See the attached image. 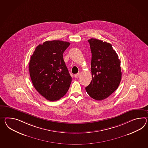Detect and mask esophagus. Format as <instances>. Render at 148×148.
<instances>
[{
	"instance_id": "1",
	"label": "esophagus",
	"mask_w": 148,
	"mask_h": 148,
	"mask_svg": "<svg viewBox=\"0 0 148 148\" xmlns=\"http://www.w3.org/2000/svg\"><path fill=\"white\" fill-rule=\"evenodd\" d=\"M80 75H81V74H80L79 73H77V74H75V75H74V77H75V78H77V77H78Z\"/></svg>"
}]
</instances>
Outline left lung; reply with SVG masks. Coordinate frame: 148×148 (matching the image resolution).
Returning <instances> with one entry per match:
<instances>
[{
  "mask_svg": "<svg viewBox=\"0 0 148 148\" xmlns=\"http://www.w3.org/2000/svg\"><path fill=\"white\" fill-rule=\"evenodd\" d=\"M88 42L92 53V80L86 90L91 97L101 101L119 87L122 75L120 61L111 44L95 38Z\"/></svg>",
  "mask_w": 148,
  "mask_h": 148,
  "instance_id": "1",
  "label": "left lung"
}]
</instances>
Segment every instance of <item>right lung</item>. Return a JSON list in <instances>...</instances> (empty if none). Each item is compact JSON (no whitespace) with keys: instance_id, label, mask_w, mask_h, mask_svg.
<instances>
[{"instance_id":"add662e5","label":"right lung","mask_w":148,"mask_h":148,"mask_svg":"<svg viewBox=\"0 0 148 148\" xmlns=\"http://www.w3.org/2000/svg\"><path fill=\"white\" fill-rule=\"evenodd\" d=\"M70 43L59 40L39 44L29 62L30 76L33 86L48 101L60 99L67 93L72 77L63 59Z\"/></svg>"}]
</instances>
